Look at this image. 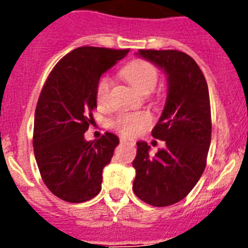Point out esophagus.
<instances>
[{
  "instance_id": "1",
  "label": "esophagus",
  "mask_w": 248,
  "mask_h": 248,
  "mask_svg": "<svg viewBox=\"0 0 248 248\" xmlns=\"http://www.w3.org/2000/svg\"><path fill=\"white\" fill-rule=\"evenodd\" d=\"M120 143H122V144H131V140L125 139V138H120Z\"/></svg>"
}]
</instances>
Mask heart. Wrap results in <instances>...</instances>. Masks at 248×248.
Wrapping results in <instances>:
<instances>
[{
	"instance_id": "1",
	"label": "heart",
	"mask_w": 248,
	"mask_h": 248,
	"mask_svg": "<svg viewBox=\"0 0 248 248\" xmlns=\"http://www.w3.org/2000/svg\"><path fill=\"white\" fill-rule=\"evenodd\" d=\"M123 77L141 94L154 91L157 83V71L151 63L145 61H133L122 69ZM111 80L108 76L102 77L98 82L95 98L99 107H105L109 99ZM151 118L146 113L122 114L114 120V125L126 137H137L146 126L150 125Z\"/></svg>"
}]
</instances>
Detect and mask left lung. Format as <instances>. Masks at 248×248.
Here are the masks:
<instances>
[{"mask_svg": "<svg viewBox=\"0 0 248 248\" xmlns=\"http://www.w3.org/2000/svg\"><path fill=\"white\" fill-rule=\"evenodd\" d=\"M168 79L164 109L151 134L165 148L150 155L145 141L137 143L133 191L149 205L164 207L183 200L200 180L211 143V110L207 83L198 63L174 49H139Z\"/></svg>", "mask_w": 248, "mask_h": 248, "instance_id": "8db88e82", "label": "left lung"}]
</instances>
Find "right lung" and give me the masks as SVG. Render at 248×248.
Returning <instances> with one entry per match:
<instances>
[{
  "mask_svg": "<svg viewBox=\"0 0 248 248\" xmlns=\"http://www.w3.org/2000/svg\"><path fill=\"white\" fill-rule=\"evenodd\" d=\"M129 49L80 47L50 72L34 114L33 150L46 186L67 202H84L102 190L103 169L110 163L119 138L105 133L85 140L94 122L100 77Z\"/></svg>",
  "mask_w": 248,
  "mask_h": 248,
  "instance_id": "add662e5",
  "label": "right lung"
}]
</instances>
